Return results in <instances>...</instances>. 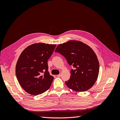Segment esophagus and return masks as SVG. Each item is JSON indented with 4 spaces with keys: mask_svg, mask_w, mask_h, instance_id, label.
<instances>
[{
    "mask_svg": "<svg viewBox=\"0 0 120 120\" xmlns=\"http://www.w3.org/2000/svg\"><path fill=\"white\" fill-rule=\"evenodd\" d=\"M56 76H57V77H59V78H60V77H61V74L57 75Z\"/></svg>",
    "mask_w": 120,
    "mask_h": 120,
    "instance_id": "1",
    "label": "esophagus"
}]
</instances>
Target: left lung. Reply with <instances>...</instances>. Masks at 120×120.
I'll return each mask as SVG.
<instances>
[{
    "mask_svg": "<svg viewBox=\"0 0 120 120\" xmlns=\"http://www.w3.org/2000/svg\"><path fill=\"white\" fill-rule=\"evenodd\" d=\"M74 68L71 77L65 82L68 88L77 92H84L91 88L99 72V63L96 54L89 46L81 41H70L59 45L56 49Z\"/></svg>",
    "mask_w": 120,
    "mask_h": 120,
    "instance_id": "1",
    "label": "left lung"
}]
</instances>
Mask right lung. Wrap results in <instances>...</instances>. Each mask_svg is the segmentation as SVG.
Returning <instances> with one entry per match:
<instances>
[{"mask_svg":"<svg viewBox=\"0 0 120 120\" xmlns=\"http://www.w3.org/2000/svg\"><path fill=\"white\" fill-rule=\"evenodd\" d=\"M56 45L35 43L27 46L20 55L16 65V78L22 88L31 95L46 91L53 77L48 71V60Z\"/></svg>","mask_w":120,"mask_h":120,"instance_id":"right-lung-1","label":"right lung"}]
</instances>
